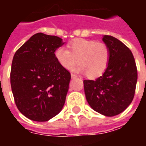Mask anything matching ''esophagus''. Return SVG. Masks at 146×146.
Instances as JSON below:
<instances>
[{"instance_id":"1","label":"esophagus","mask_w":146,"mask_h":146,"mask_svg":"<svg viewBox=\"0 0 146 146\" xmlns=\"http://www.w3.org/2000/svg\"><path fill=\"white\" fill-rule=\"evenodd\" d=\"M77 77V76L75 75V74H73V73H71V78L72 79H75V78Z\"/></svg>"}]
</instances>
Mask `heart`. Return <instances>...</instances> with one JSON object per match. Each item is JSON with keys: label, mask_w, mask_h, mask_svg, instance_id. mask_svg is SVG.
I'll list each match as a JSON object with an SVG mask.
<instances>
[{"label": "heart", "mask_w": 146, "mask_h": 146, "mask_svg": "<svg viewBox=\"0 0 146 146\" xmlns=\"http://www.w3.org/2000/svg\"><path fill=\"white\" fill-rule=\"evenodd\" d=\"M70 49L59 47L55 50L56 59L64 68L73 72L88 74L90 78L99 77L105 72L110 61V50L106 44L94 40L76 39L70 44Z\"/></svg>", "instance_id": "heart-1"}]
</instances>
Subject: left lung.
<instances>
[{
  "label": "left lung",
  "mask_w": 146,
  "mask_h": 146,
  "mask_svg": "<svg viewBox=\"0 0 146 146\" xmlns=\"http://www.w3.org/2000/svg\"><path fill=\"white\" fill-rule=\"evenodd\" d=\"M110 50V61L103 75L96 80H84V90L94 111L107 117L122 113L133 99L137 69L131 50L111 35L102 38Z\"/></svg>",
  "instance_id": "obj_1"
}]
</instances>
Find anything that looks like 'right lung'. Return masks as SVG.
<instances>
[{
    "label": "right lung",
    "instance_id": "obj_1",
    "mask_svg": "<svg viewBox=\"0 0 146 146\" xmlns=\"http://www.w3.org/2000/svg\"><path fill=\"white\" fill-rule=\"evenodd\" d=\"M64 44L57 36L36 33L13 56V95L18 110L30 120L48 121L64 107L71 76L54 55Z\"/></svg>",
    "mask_w": 146,
    "mask_h": 146
}]
</instances>
